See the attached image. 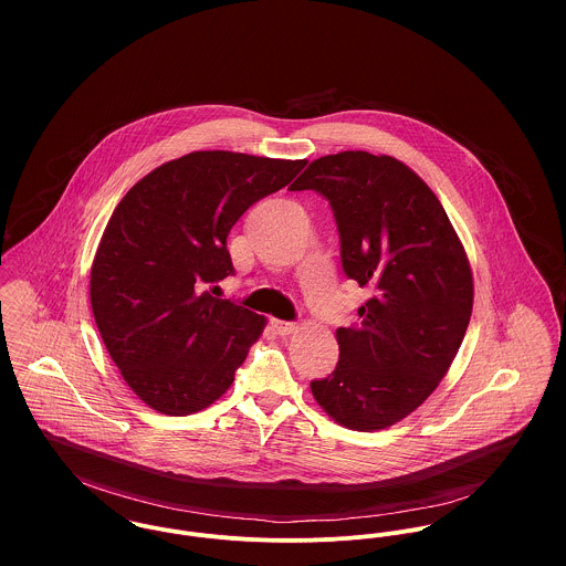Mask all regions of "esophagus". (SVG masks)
Listing matches in <instances>:
<instances>
[{
	"instance_id": "esophagus-1",
	"label": "esophagus",
	"mask_w": 566,
	"mask_h": 566,
	"mask_svg": "<svg viewBox=\"0 0 566 566\" xmlns=\"http://www.w3.org/2000/svg\"><path fill=\"white\" fill-rule=\"evenodd\" d=\"M272 326H274V331L279 335H290V333H294L298 328L296 323H285V321H276V318H272Z\"/></svg>"
}]
</instances>
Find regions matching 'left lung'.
<instances>
[{"mask_svg": "<svg viewBox=\"0 0 566 566\" xmlns=\"http://www.w3.org/2000/svg\"><path fill=\"white\" fill-rule=\"evenodd\" d=\"M333 209L342 268L370 287L359 323L335 331L339 361L314 399L355 431L386 429L447 375L473 312V272L436 193L405 163L346 150L296 178Z\"/></svg>", "mask_w": 566, "mask_h": 566, "instance_id": "left-lung-1", "label": "left lung"}]
</instances>
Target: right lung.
<instances>
[{
	"label": "right lung",
	"instance_id": "right-lung-1",
	"mask_svg": "<svg viewBox=\"0 0 566 566\" xmlns=\"http://www.w3.org/2000/svg\"><path fill=\"white\" fill-rule=\"evenodd\" d=\"M301 161L200 150L163 163L115 207L91 265V310L133 392L167 416L218 401L265 318L211 296L233 274L227 238Z\"/></svg>",
	"mask_w": 566,
	"mask_h": 566
}]
</instances>
